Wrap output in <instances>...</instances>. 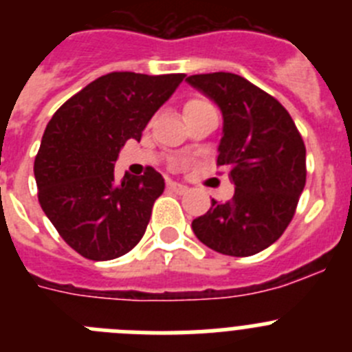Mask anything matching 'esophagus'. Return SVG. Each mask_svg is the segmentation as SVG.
<instances>
[{
    "mask_svg": "<svg viewBox=\"0 0 352 352\" xmlns=\"http://www.w3.org/2000/svg\"><path fill=\"white\" fill-rule=\"evenodd\" d=\"M167 188L174 194H186L188 192V186L183 185V183H176V182H169L167 183Z\"/></svg>",
    "mask_w": 352,
    "mask_h": 352,
    "instance_id": "obj_1",
    "label": "esophagus"
}]
</instances>
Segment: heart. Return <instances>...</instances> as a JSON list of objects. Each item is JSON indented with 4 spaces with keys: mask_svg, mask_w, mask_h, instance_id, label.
Segmentation results:
<instances>
[{
    "mask_svg": "<svg viewBox=\"0 0 352 352\" xmlns=\"http://www.w3.org/2000/svg\"><path fill=\"white\" fill-rule=\"evenodd\" d=\"M208 102H204V100H199V98H194V100H190L188 102V104L185 105V109H188V107H197V105H206Z\"/></svg>",
    "mask_w": 352,
    "mask_h": 352,
    "instance_id": "1",
    "label": "heart"
}]
</instances>
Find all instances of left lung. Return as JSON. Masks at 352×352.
<instances>
[{
  "mask_svg": "<svg viewBox=\"0 0 352 352\" xmlns=\"http://www.w3.org/2000/svg\"><path fill=\"white\" fill-rule=\"evenodd\" d=\"M223 118L217 164L229 170L234 195L192 222L211 250L248 257L280 238L305 188V144L280 102L229 72L186 77Z\"/></svg>",
  "mask_w": 352,
  "mask_h": 352,
  "instance_id": "1",
  "label": "left lung"
}]
</instances>
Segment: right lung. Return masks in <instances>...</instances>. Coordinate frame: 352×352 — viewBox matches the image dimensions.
<instances>
[{
	"mask_svg": "<svg viewBox=\"0 0 352 352\" xmlns=\"http://www.w3.org/2000/svg\"><path fill=\"white\" fill-rule=\"evenodd\" d=\"M183 77L113 72L72 96L47 123L35 158L40 206L86 259L125 256L144 236L166 183L151 167L116 182L114 162L126 141H141Z\"/></svg>",
	"mask_w": 352,
	"mask_h": 352,
	"instance_id": "add662e5",
	"label": "right lung"
}]
</instances>
